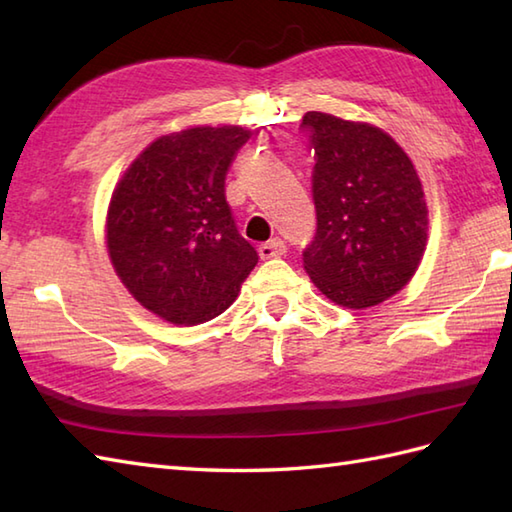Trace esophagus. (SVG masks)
Instances as JSON below:
<instances>
[{
  "instance_id": "obj_1",
  "label": "esophagus",
  "mask_w": 512,
  "mask_h": 512,
  "mask_svg": "<svg viewBox=\"0 0 512 512\" xmlns=\"http://www.w3.org/2000/svg\"><path fill=\"white\" fill-rule=\"evenodd\" d=\"M259 255H262V259H275V257L286 255V244L277 237L270 239V242L259 246Z\"/></svg>"
}]
</instances>
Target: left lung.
<instances>
[{
    "label": "left lung",
    "instance_id": "left-lung-1",
    "mask_svg": "<svg viewBox=\"0 0 512 512\" xmlns=\"http://www.w3.org/2000/svg\"><path fill=\"white\" fill-rule=\"evenodd\" d=\"M317 235L303 250L312 284L336 306L363 310L409 284L427 248L422 182L394 138L369 123L308 112Z\"/></svg>",
    "mask_w": 512,
    "mask_h": 512
}]
</instances>
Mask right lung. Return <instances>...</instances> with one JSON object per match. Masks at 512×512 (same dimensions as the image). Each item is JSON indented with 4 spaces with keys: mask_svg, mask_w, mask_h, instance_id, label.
Instances as JSON below:
<instances>
[{
    "mask_svg": "<svg viewBox=\"0 0 512 512\" xmlns=\"http://www.w3.org/2000/svg\"><path fill=\"white\" fill-rule=\"evenodd\" d=\"M250 129L189 127L156 138L118 180L107 209V253L140 306L176 325L215 319L257 264L224 195Z\"/></svg>",
    "mask_w": 512,
    "mask_h": 512,
    "instance_id": "right-lung-1",
    "label": "right lung"
}]
</instances>
